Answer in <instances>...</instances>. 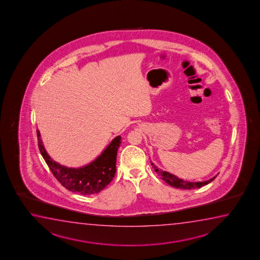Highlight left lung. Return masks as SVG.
Returning a JSON list of instances; mask_svg holds the SVG:
<instances>
[{
	"mask_svg": "<svg viewBox=\"0 0 260 260\" xmlns=\"http://www.w3.org/2000/svg\"><path fill=\"white\" fill-rule=\"evenodd\" d=\"M151 166L154 168V170L158 174V176H161V178L164 180L167 184L171 185L173 187L180 188V189L191 190V189H196V188H201L202 186L211 183L216 177V176H213L211 179L204 181V182H187V181L180 179L177 176H174V175L170 174V173L161 170L159 168H157V167H156L153 163H151Z\"/></svg>",
	"mask_w": 260,
	"mask_h": 260,
	"instance_id": "left-lung-1",
	"label": "left lung"
}]
</instances>
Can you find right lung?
I'll list each match as a JSON object with an SVG mask.
<instances>
[{
  "mask_svg": "<svg viewBox=\"0 0 260 260\" xmlns=\"http://www.w3.org/2000/svg\"><path fill=\"white\" fill-rule=\"evenodd\" d=\"M40 153L56 180L64 188L83 196H90L101 192L113 179L116 173V157L121 137L112 140L104 152L90 164L78 168H68L58 164L48 156L40 133L37 129Z\"/></svg>",
  "mask_w": 260,
  "mask_h": 260,
  "instance_id": "1",
  "label": "right lung"
}]
</instances>
